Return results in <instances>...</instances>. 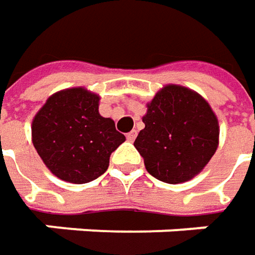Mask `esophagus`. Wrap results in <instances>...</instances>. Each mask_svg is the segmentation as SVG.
<instances>
[{
    "label": "esophagus",
    "instance_id": "1",
    "mask_svg": "<svg viewBox=\"0 0 255 255\" xmlns=\"http://www.w3.org/2000/svg\"><path fill=\"white\" fill-rule=\"evenodd\" d=\"M136 136H137V132H136V130H132V132H129L126 134V139H128L129 142H133V140L136 139Z\"/></svg>",
    "mask_w": 255,
    "mask_h": 255
}]
</instances>
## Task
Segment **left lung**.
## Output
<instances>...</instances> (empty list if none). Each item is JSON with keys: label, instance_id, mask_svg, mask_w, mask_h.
I'll use <instances>...</instances> for the list:
<instances>
[{"label": "left lung", "instance_id": "obj_1", "mask_svg": "<svg viewBox=\"0 0 255 255\" xmlns=\"http://www.w3.org/2000/svg\"><path fill=\"white\" fill-rule=\"evenodd\" d=\"M146 106L144 129L134 140L146 170L169 184L191 180L219 147L216 113L200 93L174 84L163 86Z\"/></svg>", "mask_w": 255, "mask_h": 255}]
</instances>
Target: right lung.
<instances>
[{
    "label": "right lung",
    "instance_id": "1",
    "mask_svg": "<svg viewBox=\"0 0 255 255\" xmlns=\"http://www.w3.org/2000/svg\"><path fill=\"white\" fill-rule=\"evenodd\" d=\"M98 93L84 86L51 95L31 125L35 150L61 180L84 184L98 179L126 137L99 113Z\"/></svg>",
    "mask_w": 255,
    "mask_h": 255
}]
</instances>
